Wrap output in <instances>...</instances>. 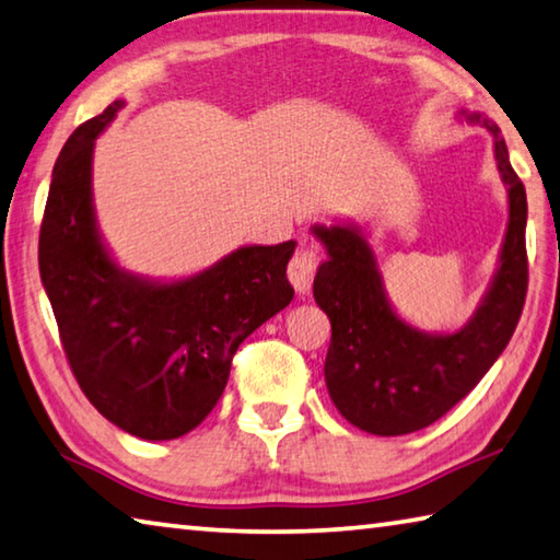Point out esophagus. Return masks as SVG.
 <instances>
[{
  "label": "esophagus",
  "mask_w": 560,
  "mask_h": 560,
  "mask_svg": "<svg viewBox=\"0 0 560 560\" xmlns=\"http://www.w3.org/2000/svg\"><path fill=\"white\" fill-rule=\"evenodd\" d=\"M315 269H318V257L311 247H299L289 264V281L299 293H306L313 283Z\"/></svg>",
  "instance_id": "34e87169"
}]
</instances>
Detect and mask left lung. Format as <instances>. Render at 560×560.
<instances>
[{"label":"left lung","mask_w":560,"mask_h":560,"mask_svg":"<svg viewBox=\"0 0 560 560\" xmlns=\"http://www.w3.org/2000/svg\"><path fill=\"white\" fill-rule=\"evenodd\" d=\"M494 139V161L510 200L500 264L480 306L460 330L425 332L394 311L368 237L354 222L313 225L328 252L313 299L328 313L332 338L325 386L345 419L374 435H406L448 413L475 389L512 340L526 299V190L510 164L500 127L457 109Z\"/></svg>","instance_id":"left-lung-1"}]
</instances>
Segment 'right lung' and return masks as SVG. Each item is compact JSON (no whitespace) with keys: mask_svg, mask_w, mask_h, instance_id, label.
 I'll list each match as a JSON object with an SVG mask.
<instances>
[{"mask_svg":"<svg viewBox=\"0 0 560 560\" xmlns=\"http://www.w3.org/2000/svg\"><path fill=\"white\" fill-rule=\"evenodd\" d=\"M125 100L80 125L50 176L38 271L80 389L117 429L144 441L180 439L225 392L242 340L293 299L296 242L245 245L186 279L121 269L93 206L95 139Z\"/></svg>","mask_w":560,"mask_h":560,"instance_id":"obj_1","label":"right lung"}]
</instances>
